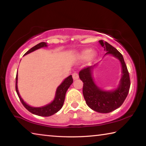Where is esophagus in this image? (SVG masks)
Returning a JSON list of instances; mask_svg holds the SVG:
<instances>
[{
  "mask_svg": "<svg viewBox=\"0 0 146 146\" xmlns=\"http://www.w3.org/2000/svg\"><path fill=\"white\" fill-rule=\"evenodd\" d=\"M72 76H73V80H76V79H78V78H79L78 74L77 73H76V72L73 73L72 74Z\"/></svg>",
  "mask_w": 146,
  "mask_h": 146,
  "instance_id": "obj_1",
  "label": "esophagus"
}]
</instances>
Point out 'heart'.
<instances>
[{
	"label": "heart",
	"mask_w": 146,
	"mask_h": 146,
	"mask_svg": "<svg viewBox=\"0 0 146 146\" xmlns=\"http://www.w3.org/2000/svg\"><path fill=\"white\" fill-rule=\"evenodd\" d=\"M97 56L95 51H91L90 49H85L81 51L78 55V58L80 60H86L88 59L89 61H93Z\"/></svg>",
	"instance_id": "obj_1"
}]
</instances>
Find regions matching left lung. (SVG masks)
<instances>
[{"instance_id":"8db88e82","label":"left lung","mask_w":146,"mask_h":146,"mask_svg":"<svg viewBox=\"0 0 146 146\" xmlns=\"http://www.w3.org/2000/svg\"><path fill=\"white\" fill-rule=\"evenodd\" d=\"M99 43L106 51V55H112L120 60L122 65V78L115 90L104 91L95 84L93 71L96 66H88L79 72V77L83 82V95L87 105L91 110L101 113H108L120 107L129 93L130 78L123 56L117 49L103 40Z\"/></svg>"}]
</instances>
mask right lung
<instances>
[{
  "label": "right lung",
  "mask_w": 146,
  "mask_h": 146,
  "mask_svg": "<svg viewBox=\"0 0 146 146\" xmlns=\"http://www.w3.org/2000/svg\"><path fill=\"white\" fill-rule=\"evenodd\" d=\"M47 46H48V45H47L46 42H42L36 44V46H35L33 48H31L29 50H28L25 54H24V55H28V54L33 52V51L36 50V49ZM17 80H18V75L17 74L15 84L16 91L20 100H21V102L23 104L24 107H25V108H26V110H28L29 112L33 113L34 115L41 116V117H49V116H51L55 114V113H57L63 106L64 100H65L66 91L68 90V88H70L71 84L73 83V80L71 75H70L66 79H64V80L61 83V84L58 86L57 89H56L55 97V98H54V100H53V102H51L50 104H47L46 106H42V107L39 108L31 107V106L27 104L23 100V98H21V95H19L18 91V88H17Z\"/></svg>",
  "instance_id": "right-lung-1"
}]
</instances>
